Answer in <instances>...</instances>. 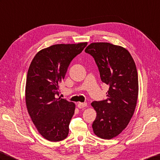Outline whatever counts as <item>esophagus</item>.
<instances>
[{
  "mask_svg": "<svg viewBox=\"0 0 160 160\" xmlns=\"http://www.w3.org/2000/svg\"><path fill=\"white\" fill-rule=\"evenodd\" d=\"M87 106V103L86 102H79L77 104V107L79 108H84Z\"/></svg>",
  "mask_w": 160,
  "mask_h": 160,
  "instance_id": "obj_1",
  "label": "esophagus"
}]
</instances>
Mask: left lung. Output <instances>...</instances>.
Here are the masks:
<instances>
[{
  "label": "left lung",
  "instance_id": "obj_1",
  "mask_svg": "<svg viewBox=\"0 0 160 160\" xmlns=\"http://www.w3.org/2000/svg\"><path fill=\"white\" fill-rule=\"evenodd\" d=\"M98 66L100 79L108 85L107 98L91 104L97 112L92 128L103 139L119 135L134 114L138 94V73L128 51L108 42H93L85 49Z\"/></svg>",
  "mask_w": 160,
  "mask_h": 160
}]
</instances>
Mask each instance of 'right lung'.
<instances>
[{"label":"right lung","mask_w":160,"mask_h":160,"mask_svg":"<svg viewBox=\"0 0 160 160\" xmlns=\"http://www.w3.org/2000/svg\"><path fill=\"white\" fill-rule=\"evenodd\" d=\"M88 42L53 45L39 51L31 62L26 83V103L38 132L49 141L67 137L75 104L59 96V83L68 66Z\"/></svg>","instance_id":"1"}]
</instances>
